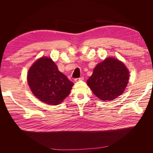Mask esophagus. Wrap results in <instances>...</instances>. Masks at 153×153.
I'll use <instances>...</instances> for the list:
<instances>
[{
  "mask_svg": "<svg viewBox=\"0 0 153 153\" xmlns=\"http://www.w3.org/2000/svg\"><path fill=\"white\" fill-rule=\"evenodd\" d=\"M84 76H82V77H80V78H75V82H79V81H80V80H84Z\"/></svg>",
  "mask_w": 153,
  "mask_h": 153,
  "instance_id": "34e87169",
  "label": "esophagus"
}]
</instances>
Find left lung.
<instances>
[{"instance_id":"obj_1","label":"left lung","mask_w":153,"mask_h":153,"mask_svg":"<svg viewBox=\"0 0 153 153\" xmlns=\"http://www.w3.org/2000/svg\"><path fill=\"white\" fill-rule=\"evenodd\" d=\"M129 71L121 62L112 57L98 64L87 83L95 96L103 101H112L124 91Z\"/></svg>"}]
</instances>
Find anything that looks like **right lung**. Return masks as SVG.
<instances>
[{
  "label": "right lung",
  "mask_w": 153,
  "mask_h": 153,
  "mask_svg": "<svg viewBox=\"0 0 153 153\" xmlns=\"http://www.w3.org/2000/svg\"><path fill=\"white\" fill-rule=\"evenodd\" d=\"M27 82L32 93L50 105L61 103L70 93L73 83L60 72L50 58L41 57L30 68Z\"/></svg>",
  "instance_id": "right-lung-1"
}]
</instances>
